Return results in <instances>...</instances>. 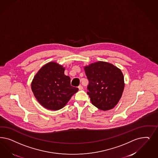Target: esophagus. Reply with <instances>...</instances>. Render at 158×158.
<instances>
[{"instance_id": "1", "label": "esophagus", "mask_w": 158, "mask_h": 158, "mask_svg": "<svg viewBox=\"0 0 158 158\" xmlns=\"http://www.w3.org/2000/svg\"><path fill=\"white\" fill-rule=\"evenodd\" d=\"M78 89H79V90H82V89H83V87L81 85H79L78 86Z\"/></svg>"}]
</instances>
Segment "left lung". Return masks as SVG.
I'll return each mask as SVG.
<instances>
[{
    "label": "left lung",
    "mask_w": 158,
    "mask_h": 158,
    "mask_svg": "<svg viewBox=\"0 0 158 158\" xmlns=\"http://www.w3.org/2000/svg\"><path fill=\"white\" fill-rule=\"evenodd\" d=\"M89 80L88 94L92 105L101 110H109L116 105L124 88L120 69L111 63L99 61L84 66Z\"/></svg>",
    "instance_id": "left-lung-1"
}]
</instances>
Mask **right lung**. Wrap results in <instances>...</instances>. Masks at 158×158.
<instances>
[{"label":"right lung","mask_w":158,"mask_h":158,"mask_svg":"<svg viewBox=\"0 0 158 158\" xmlns=\"http://www.w3.org/2000/svg\"><path fill=\"white\" fill-rule=\"evenodd\" d=\"M65 68L55 61L42 67L31 82V89L42 106L52 110L64 107L78 88L71 86Z\"/></svg>","instance_id":"1"}]
</instances>
